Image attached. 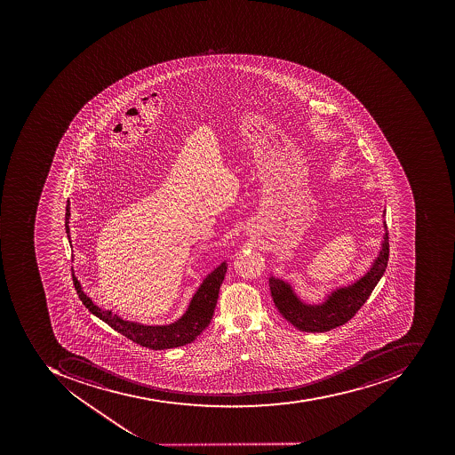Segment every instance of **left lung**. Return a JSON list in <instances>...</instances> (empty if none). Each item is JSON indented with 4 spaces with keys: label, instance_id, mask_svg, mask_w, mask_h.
<instances>
[{
    "label": "left lung",
    "instance_id": "obj_1",
    "mask_svg": "<svg viewBox=\"0 0 455 455\" xmlns=\"http://www.w3.org/2000/svg\"><path fill=\"white\" fill-rule=\"evenodd\" d=\"M384 236L379 256L373 261L371 270L347 287L332 291L324 302L320 305H309L298 298L292 287L285 281L271 275L268 278L271 297L275 307L292 326L305 332L330 331L335 327L342 326L355 316L364 302L369 299L374 287L378 285L386 271L387 261L390 255L388 231L384 223Z\"/></svg>",
    "mask_w": 455,
    "mask_h": 455
}]
</instances>
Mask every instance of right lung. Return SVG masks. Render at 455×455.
<instances>
[{
  "mask_svg": "<svg viewBox=\"0 0 455 455\" xmlns=\"http://www.w3.org/2000/svg\"><path fill=\"white\" fill-rule=\"evenodd\" d=\"M69 216L71 213H69L68 200L67 213H65V231H67L69 243H71ZM227 266H228L227 261H223L219 267L214 268L204 278V283H200L199 290L190 299L189 307L184 313V316L167 326H146L140 323L121 319L120 316L113 315L111 310H101L100 307L94 305L93 300L84 292L81 283L75 275L74 285L82 303L89 309V312L93 313L94 316L103 320L116 331L125 335L126 339L131 341L142 345L146 348L162 351V349L177 348V347L190 344L195 341L197 335H200V332L209 326L210 320L213 317L214 309H216L217 299H219L220 285L223 283L224 277H226Z\"/></svg>",
  "mask_w": 455,
  "mask_h": 455,
  "instance_id": "obj_1",
  "label": "right lung"
}]
</instances>
